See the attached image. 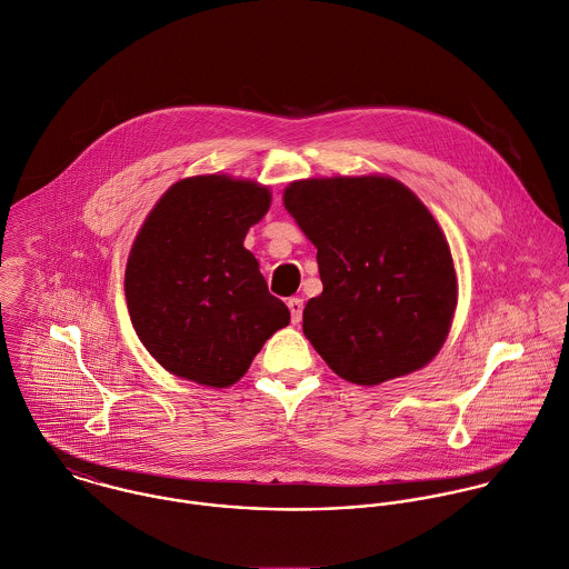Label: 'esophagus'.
<instances>
[{
    "label": "esophagus",
    "mask_w": 569,
    "mask_h": 569,
    "mask_svg": "<svg viewBox=\"0 0 569 569\" xmlns=\"http://www.w3.org/2000/svg\"><path fill=\"white\" fill-rule=\"evenodd\" d=\"M288 308H290V317H292V323L297 326V323L301 321V317H303V299H299V297H292V299H288Z\"/></svg>",
    "instance_id": "esophagus-1"
}]
</instances>
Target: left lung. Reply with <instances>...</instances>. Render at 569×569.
Listing matches in <instances>:
<instances>
[{
	"label": "left lung",
	"instance_id": "obj_1",
	"mask_svg": "<svg viewBox=\"0 0 569 569\" xmlns=\"http://www.w3.org/2000/svg\"><path fill=\"white\" fill-rule=\"evenodd\" d=\"M283 204L317 246L323 292L303 332L335 373L380 385L425 367L447 341L457 279L445 232L393 178L292 182Z\"/></svg>",
	"mask_w": 569,
	"mask_h": 569
}]
</instances>
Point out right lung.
I'll return each mask as SVG.
<instances>
[{
  "label": "right lung",
  "mask_w": 569,
  "mask_h": 569,
  "mask_svg": "<svg viewBox=\"0 0 569 569\" xmlns=\"http://www.w3.org/2000/svg\"><path fill=\"white\" fill-rule=\"evenodd\" d=\"M270 191L228 176L176 182L140 228L124 270L131 326L171 373L207 385L237 382L263 342L290 323L268 292L248 228Z\"/></svg>",
  "instance_id": "add662e5"
}]
</instances>
